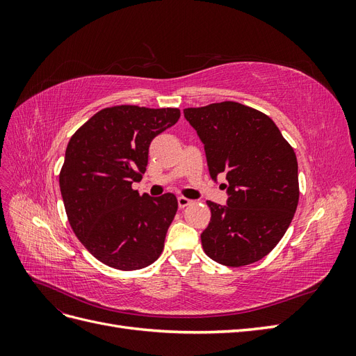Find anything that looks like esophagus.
Wrapping results in <instances>:
<instances>
[{
    "mask_svg": "<svg viewBox=\"0 0 356 356\" xmlns=\"http://www.w3.org/2000/svg\"><path fill=\"white\" fill-rule=\"evenodd\" d=\"M190 203H191V200L187 199V197H182V196L178 197V207L179 208H186V207H188Z\"/></svg>",
    "mask_w": 356,
    "mask_h": 356,
    "instance_id": "obj_1",
    "label": "esophagus"
}]
</instances>
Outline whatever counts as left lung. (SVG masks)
<instances>
[{
  "mask_svg": "<svg viewBox=\"0 0 356 356\" xmlns=\"http://www.w3.org/2000/svg\"><path fill=\"white\" fill-rule=\"evenodd\" d=\"M209 175L227 179V204L208 202L203 251L222 266L261 260L282 239L298 203L297 157L270 117L239 102L186 108Z\"/></svg>",
  "mask_w": 356,
  "mask_h": 356,
  "instance_id": "1",
  "label": "left lung"
}]
</instances>
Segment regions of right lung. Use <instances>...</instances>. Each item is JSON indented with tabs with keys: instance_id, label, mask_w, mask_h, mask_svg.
<instances>
[{
	"instance_id": "1",
	"label": "right lung",
	"mask_w": 356,
	"mask_h": 356,
	"mask_svg": "<svg viewBox=\"0 0 356 356\" xmlns=\"http://www.w3.org/2000/svg\"><path fill=\"white\" fill-rule=\"evenodd\" d=\"M179 114L178 108L117 105L96 113L71 136L60 195L75 236L101 263L138 270L163 251L177 197L139 196L132 184L147 169L149 144Z\"/></svg>"
}]
</instances>
